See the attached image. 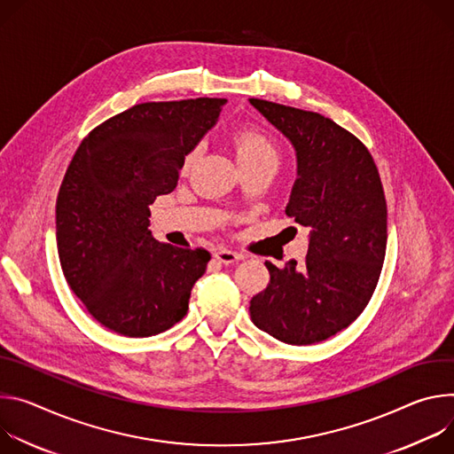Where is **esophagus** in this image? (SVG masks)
<instances>
[{
  "label": "esophagus",
  "instance_id": "esophagus-1",
  "mask_svg": "<svg viewBox=\"0 0 454 454\" xmlns=\"http://www.w3.org/2000/svg\"><path fill=\"white\" fill-rule=\"evenodd\" d=\"M215 258L223 263V265H231V263H236L238 260H241L243 256L234 253V250H229V248H218L215 253Z\"/></svg>",
  "mask_w": 454,
  "mask_h": 454
}]
</instances>
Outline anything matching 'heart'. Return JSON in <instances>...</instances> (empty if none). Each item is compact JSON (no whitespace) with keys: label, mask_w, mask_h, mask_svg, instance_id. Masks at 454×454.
Here are the masks:
<instances>
[{"label":"heart","mask_w":454,"mask_h":454,"mask_svg":"<svg viewBox=\"0 0 454 454\" xmlns=\"http://www.w3.org/2000/svg\"><path fill=\"white\" fill-rule=\"evenodd\" d=\"M236 160L241 166H256V164H278V151L274 144L260 131L243 129L232 137ZM198 155V149L191 151L185 157V168H189Z\"/></svg>","instance_id":"1"}]
</instances>
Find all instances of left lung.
I'll use <instances>...</instances> for the list:
<instances>
[{
    "mask_svg": "<svg viewBox=\"0 0 454 454\" xmlns=\"http://www.w3.org/2000/svg\"><path fill=\"white\" fill-rule=\"evenodd\" d=\"M248 103L290 140L297 178L285 213L310 227L303 265L265 262L270 283L250 299V319L286 344L321 342L354 323L377 286L387 241L380 176L366 145L333 121Z\"/></svg>",
    "mask_w": 454,
    "mask_h": 454,
    "instance_id": "8db88e82",
    "label": "left lung"
}]
</instances>
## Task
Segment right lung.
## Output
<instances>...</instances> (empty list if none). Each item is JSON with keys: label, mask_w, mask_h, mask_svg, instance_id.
<instances>
[{"label": "right lung", "mask_w": 454, "mask_h": 454, "mask_svg": "<svg viewBox=\"0 0 454 454\" xmlns=\"http://www.w3.org/2000/svg\"><path fill=\"white\" fill-rule=\"evenodd\" d=\"M227 98L137 105L81 142L56 204L63 274L88 312L126 337L166 332L189 309L211 254L157 241L149 206L171 192L185 155Z\"/></svg>", "instance_id": "obj_1"}]
</instances>
